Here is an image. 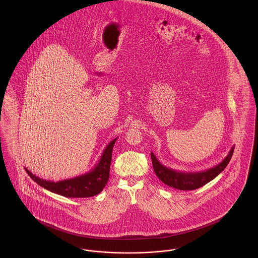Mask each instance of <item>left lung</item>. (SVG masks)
<instances>
[{
	"label": "left lung",
	"instance_id": "1",
	"mask_svg": "<svg viewBox=\"0 0 258 258\" xmlns=\"http://www.w3.org/2000/svg\"><path fill=\"white\" fill-rule=\"evenodd\" d=\"M234 146L229 151L228 155L221 163L216 166L209 168L207 170L199 172H184L174 170L161 164L160 160L156 158L154 153L151 152L152 163L154 171L158 178L164 184L180 189V190H192L203 186L213 179H215L221 172L224 170L233 155Z\"/></svg>",
	"mask_w": 258,
	"mask_h": 258
}]
</instances>
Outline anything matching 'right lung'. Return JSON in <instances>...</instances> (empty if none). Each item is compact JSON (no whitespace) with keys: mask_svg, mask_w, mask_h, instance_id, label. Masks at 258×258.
I'll use <instances>...</instances> for the list:
<instances>
[{"mask_svg":"<svg viewBox=\"0 0 258 258\" xmlns=\"http://www.w3.org/2000/svg\"><path fill=\"white\" fill-rule=\"evenodd\" d=\"M116 140L117 138L113 139L104 149L100 160L92 170L74 178L54 182L43 180L37 177L32 172L29 171L26 167L25 170L37 184L51 192L60 195L62 197L74 198L95 197L103 189V187L108 182L112 160V150Z\"/></svg>","mask_w":258,"mask_h":258,"instance_id":"right-lung-1","label":"right lung"}]
</instances>
